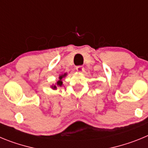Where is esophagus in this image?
I'll return each instance as SVG.
<instances>
[{
  "label": "esophagus",
  "mask_w": 148,
  "mask_h": 148,
  "mask_svg": "<svg viewBox=\"0 0 148 148\" xmlns=\"http://www.w3.org/2000/svg\"><path fill=\"white\" fill-rule=\"evenodd\" d=\"M76 70L78 72H80V73H82L84 70V68L83 66H76Z\"/></svg>",
  "instance_id": "esophagus-1"
}]
</instances>
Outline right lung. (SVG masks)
I'll list each match as a JSON object with an SVG mask.
<instances>
[{
	"label": "right lung",
	"instance_id": "add662e5",
	"mask_svg": "<svg viewBox=\"0 0 148 148\" xmlns=\"http://www.w3.org/2000/svg\"><path fill=\"white\" fill-rule=\"evenodd\" d=\"M66 73H65V74H64V75H60L59 81H58V82H57V85H58V86L62 85V82H61V79H62L63 77L66 76ZM53 87V89H56V86H54V87Z\"/></svg>",
	"mask_w": 148,
	"mask_h": 148
}]
</instances>
